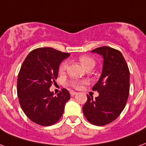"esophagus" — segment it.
<instances>
[{
    "instance_id": "1",
    "label": "esophagus",
    "mask_w": 146,
    "mask_h": 146,
    "mask_svg": "<svg viewBox=\"0 0 146 146\" xmlns=\"http://www.w3.org/2000/svg\"><path fill=\"white\" fill-rule=\"evenodd\" d=\"M70 95H71V96H73L76 95V92H74V91H71Z\"/></svg>"
}]
</instances>
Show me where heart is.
<instances>
[{
    "label": "heart",
    "instance_id": "1",
    "mask_svg": "<svg viewBox=\"0 0 146 146\" xmlns=\"http://www.w3.org/2000/svg\"><path fill=\"white\" fill-rule=\"evenodd\" d=\"M79 61H80L81 65L83 66V67H84L85 69L89 68V67H92L93 68V66H95L94 59H93L90 56H80L79 57ZM66 67H67V63L66 61H63V63H61V64L59 66V72L60 73H64L66 70ZM82 83H83V82H82V81L73 80L71 83V85L73 86V87L79 88Z\"/></svg>",
    "mask_w": 146,
    "mask_h": 146
}]
</instances>
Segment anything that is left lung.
<instances>
[{
	"instance_id": "1",
	"label": "left lung",
	"mask_w": 146,
	"mask_h": 146,
	"mask_svg": "<svg viewBox=\"0 0 146 146\" xmlns=\"http://www.w3.org/2000/svg\"><path fill=\"white\" fill-rule=\"evenodd\" d=\"M91 52L103 56V70L93 87L99 96L93 99L87 95L83 112L90 123L101 126L114 121L124 110L129 93V70L121 52L115 49L105 46Z\"/></svg>"
}]
</instances>
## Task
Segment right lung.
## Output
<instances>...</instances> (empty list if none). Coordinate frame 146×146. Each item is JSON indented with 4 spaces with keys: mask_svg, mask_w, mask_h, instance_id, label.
<instances>
[{
    "mask_svg": "<svg viewBox=\"0 0 146 146\" xmlns=\"http://www.w3.org/2000/svg\"><path fill=\"white\" fill-rule=\"evenodd\" d=\"M70 53L50 47L33 50L24 60L17 78V96L24 113L36 124L48 126L63 113L70 94L63 89L56 96L50 91L58 76L59 66Z\"/></svg>",
    "mask_w": 146,
    "mask_h": 146,
    "instance_id": "add662e5",
    "label": "right lung"
}]
</instances>
